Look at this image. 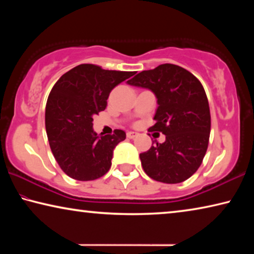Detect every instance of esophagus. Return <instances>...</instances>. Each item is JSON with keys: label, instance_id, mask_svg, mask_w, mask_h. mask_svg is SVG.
<instances>
[{"label": "esophagus", "instance_id": "1", "mask_svg": "<svg viewBox=\"0 0 254 254\" xmlns=\"http://www.w3.org/2000/svg\"><path fill=\"white\" fill-rule=\"evenodd\" d=\"M137 135L136 132H133V131H128L127 133V136L128 137V139H134V137Z\"/></svg>", "mask_w": 254, "mask_h": 254}]
</instances>
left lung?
<instances>
[{
	"label": "left lung",
	"mask_w": 254,
	"mask_h": 254,
	"mask_svg": "<svg viewBox=\"0 0 254 254\" xmlns=\"http://www.w3.org/2000/svg\"><path fill=\"white\" fill-rule=\"evenodd\" d=\"M127 84L156 95V123L149 131L166 135L165 142H156L140 153L144 173L160 183L185 182L199 168L208 147L210 113L203 85L191 72L173 64L141 71Z\"/></svg>",
	"instance_id": "1"
}]
</instances>
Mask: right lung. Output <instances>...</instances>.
<instances>
[{
	"mask_svg": "<svg viewBox=\"0 0 254 254\" xmlns=\"http://www.w3.org/2000/svg\"><path fill=\"white\" fill-rule=\"evenodd\" d=\"M134 74L81 64L54 85L46 105V131L56 161L70 178L88 182L110 170L113 150L126 132L97 135L93 117L105 110L112 89Z\"/></svg>",
	"mask_w": 254,
	"mask_h": 254,
	"instance_id": "add662e5",
	"label": "right lung"
}]
</instances>
